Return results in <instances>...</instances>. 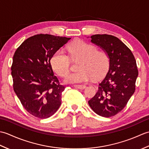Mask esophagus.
<instances>
[{"instance_id": "esophagus-1", "label": "esophagus", "mask_w": 149, "mask_h": 149, "mask_svg": "<svg viewBox=\"0 0 149 149\" xmlns=\"http://www.w3.org/2000/svg\"><path fill=\"white\" fill-rule=\"evenodd\" d=\"M74 86L78 88V89H84V88H86V85H83V84H75Z\"/></svg>"}]
</instances>
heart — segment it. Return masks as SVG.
Listing matches in <instances>:
<instances>
[{"label":"heart","mask_w":149,"mask_h":149,"mask_svg":"<svg viewBox=\"0 0 149 149\" xmlns=\"http://www.w3.org/2000/svg\"><path fill=\"white\" fill-rule=\"evenodd\" d=\"M68 56L73 61H79L78 72L72 73L65 79L68 83L86 82L92 77L98 79L102 77L108 69L109 58L104 50L83 40H76L68 48ZM61 49L56 51L50 59L52 68L61 77H65L70 69V59Z\"/></svg>","instance_id":"obj_1"}]
</instances>
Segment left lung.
Listing matches in <instances>:
<instances>
[{
	"label": "left lung",
	"instance_id": "obj_1",
	"mask_svg": "<svg viewBox=\"0 0 149 149\" xmlns=\"http://www.w3.org/2000/svg\"><path fill=\"white\" fill-rule=\"evenodd\" d=\"M91 42L108 54L109 67L88 104L97 115L115 116L124 108L135 91L138 75L136 59L131 50L116 36L95 34L91 36Z\"/></svg>",
	"mask_w": 149,
	"mask_h": 149
}]
</instances>
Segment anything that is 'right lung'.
Returning <instances> with one entry per match:
<instances>
[{
  "label": "right lung",
  "mask_w": 149,
  "mask_h": 149,
  "mask_svg": "<svg viewBox=\"0 0 149 149\" xmlns=\"http://www.w3.org/2000/svg\"><path fill=\"white\" fill-rule=\"evenodd\" d=\"M70 38L40 34L26 40L14 54L11 65L13 90L27 111L38 118L54 114L65 86L54 75L50 59Z\"/></svg>",
  "instance_id": "right-lung-1"
}]
</instances>
